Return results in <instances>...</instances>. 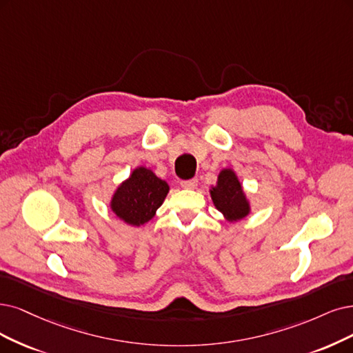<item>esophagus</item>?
Masks as SVG:
<instances>
[{"label": "esophagus", "instance_id": "1", "mask_svg": "<svg viewBox=\"0 0 353 353\" xmlns=\"http://www.w3.org/2000/svg\"><path fill=\"white\" fill-rule=\"evenodd\" d=\"M180 186L185 189H194L198 186V179H189V180H181Z\"/></svg>", "mask_w": 353, "mask_h": 353}]
</instances>
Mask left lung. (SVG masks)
<instances>
[{"label": "left lung", "instance_id": "obj_1", "mask_svg": "<svg viewBox=\"0 0 353 353\" xmlns=\"http://www.w3.org/2000/svg\"><path fill=\"white\" fill-rule=\"evenodd\" d=\"M211 198L219 212L228 221H237L249 214L250 208L237 176L232 170H223L218 176L216 185L211 189Z\"/></svg>", "mask_w": 353, "mask_h": 353}]
</instances>
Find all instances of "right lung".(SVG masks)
<instances>
[{
  "label": "right lung",
  "instance_id": "obj_1",
  "mask_svg": "<svg viewBox=\"0 0 353 353\" xmlns=\"http://www.w3.org/2000/svg\"><path fill=\"white\" fill-rule=\"evenodd\" d=\"M168 193V185L151 170L138 167L130 177L117 188L112 199L113 212L130 225L148 223L161 206Z\"/></svg>",
  "mask_w": 353,
  "mask_h": 353
}]
</instances>
